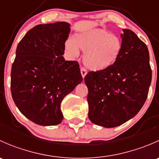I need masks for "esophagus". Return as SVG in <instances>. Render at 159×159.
Returning a JSON list of instances; mask_svg holds the SVG:
<instances>
[{"label": "esophagus", "mask_w": 159, "mask_h": 159, "mask_svg": "<svg viewBox=\"0 0 159 159\" xmlns=\"http://www.w3.org/2000/svg\"><path fill=\"white\" fill-rule=\"evenodd\" d=\"M81 76H82V78H84L85 75H87V70H86L85 68H81Z\"/></svg>", "instance_id": "1"}]
</instances>
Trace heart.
Returning <instances> with one entry per match:
<instances>
[{"label":"heart","mask_w":159,"mask_h":159,"mask_svg":"<svg viewBox=\"0 0 159 159\" xmlns=\"http://www.w3.org/2000/svg\"><path fill=\"white\" fill-rule=\"evenodd\" d=\"M122 48L121 39L104 29L84 30L74 35L65 43V51L72 57L84 51L83 62L91 71H102L113 65Z\"/></svg>","instance_id":"obj_1"}]
</instances>
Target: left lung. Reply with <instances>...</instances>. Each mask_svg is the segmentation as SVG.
Segmentation results:
<instances>
[{
    "instance_id": "left-lung-1",
    "label": "left lung",
    "mask_w": 159,
    "mask_h": 159,
    "mask_svg": "<svg viewBox=\"0 0 159 159\" xmlns=\"http://www.w3.org/2000/svg\"><path fill=\"white\" fill-rule=\"evenodd\" d=\"M118 60L102 71L84 77L89 89V118L97 125L114 128L135 116L146 101L152 69L146 44L129 29L121 34Z\"/></svg>"
}]
</instances>
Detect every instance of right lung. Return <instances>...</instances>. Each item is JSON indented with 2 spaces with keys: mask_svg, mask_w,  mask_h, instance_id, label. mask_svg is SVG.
<instances>
[{
  "mask_svg": "<svg viewBox=\"0 0 159 159\" xmlns=\"http://www.w3.org/2000/svg\"><path fill=\"white\" fill-rule=\"evenodd\" d=\"M70 24L38 25L19 42L11 73V91L19 111L35 124L61 123V103L82 81L79 65L65 61Z\"/></svg>",
  "mask_w": 159,
  "mask_h": 159,
  "instance_id": "obj_1",
  "label": "right lung"
}]
</instances>
